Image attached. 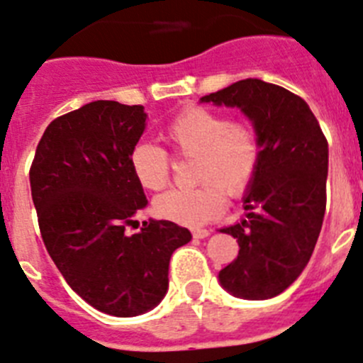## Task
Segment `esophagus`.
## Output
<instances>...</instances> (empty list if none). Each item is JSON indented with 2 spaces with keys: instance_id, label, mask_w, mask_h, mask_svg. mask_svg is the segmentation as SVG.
<instances>
[{
  "instance_id": "obj_1",
  "label": "esophagus",
  "mask_w": 363,
  "mask_h": 363,
  "mask_svg": "<svg viewBox=\"0 0 363 363\" xmlns=\"http://www.w3.org/2000/svg\"><path fill=\"white\" fill-rule=\"evenodd\" d=\"M211 235V230H207V228H199V230H192V238L194 239H205Z\"/></svg>"
}]
</instances>
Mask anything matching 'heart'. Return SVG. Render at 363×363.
Masks as SVG:
<instances>
[{
	"mask_svg": "<svg viewBox=\"0 0 363 363\" xmlns=\"http://www.w3.org/2000/svg\"><path fill=\"white\" fill-rule=\"evenodd\" d=\"M178 158H196L191 191H171L155 199V212L185 227H201L227 208V194L239 198L250 189L261 165L259 133L247 118H228L203 106L179 109L162 131ZM129 167L138 185L162 191L171 184V156L152 144H136Z\"/></svg>",
	"mask_w": 363,
	"mask_h": 363,
	"instance_id": "b5f03b06",
	"label": "heart"
}]
</instances>
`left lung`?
Wrapping results in <instances>:
<instances>
[{"instance_id":"obj_1","label":"left lung","mask_w":363,"mask_h":363,"mask_svg":"<svg viewBox=\"0 0 363 363\" xmlns=\"http://www.w3.org/2000/svg\"><path fill=\"white\" fill-rule=\"evenodd\" d=\"M201 101L241 108L262 149L245 196L247 219L219 230L239 245L238 259L219 272V281L235 297L272 298L294 284L317 245L325 212L328 140L308 104L277 84L245 79Z\"/></svg>"}]
</instances>
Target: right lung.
Here are the masks:
<instances>
[{
  "mask_svg": "<svg viewBox=\"0 0 363 363\" xmlns=\"http://www.w3.org/2000/svg\"><path fill=\"white\" fill-rule=\"evenodd\" d=\"M142 106L95 101L57 116L30 165V187L43 242L65 281L102 313L136 317L169 286V261L192 239L172 221H144L147 205L129 167L145 128Z\"/></svg>",
  "mask_w": 363,
  "mask_h": 363,
  "instance_id": "1",
  "label": "right lung"
}]
</instances>
